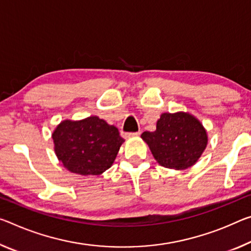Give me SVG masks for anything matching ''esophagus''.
<instances>
[{
  "label": "esophagus",
  "instance_id": "obj_1",
  "mask_svg": "<svg viewBox=\"0 0 251 251\" xmlns=\"http://www.w3.org/2000/svg\"><path fill=\"white\" fill-rule=\"evenodd\" d=\"M141 134V132H136V133H125L123 136H124V138H132V137H136L138 136V135Z\"/></svg>",
  "mask_w": 251,
  "mask_h": 251
}]
</instances>
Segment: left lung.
Segmentation results:
<instances>
[{
	"label": "left lung",
	"instance_id": "8db88e82",
	"mask_svg": "<svg viewBox=\"0 0 251 251\" xmlns=\"http://www.w3.org/2000/svg\"><path fill=\"white\" fill-rule=\"evenodd\" d=\"M141 137L158 164L176 171L196 164L208 144L204 126L196 116L185 111L163 113L156 123V129L144 132Z\"/></svg>",
	"mask_w": 251,
	"mask_h": 251
}]
</instances>
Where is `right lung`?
<instances>
[{
	"instance_id": "add662e5",
	"label": "right lung",
	"mask_w": 251,
	"mask_h": 251,
	"mask_svg": "<svg viewBox=\"0 0 251 251\" xmlns=\"http://www.w3.org/2000/svg\"><path fill=\"white\" fill-rule=\"evenodd\" d=\"M54 153L71 173L100 176L116 158L124 140L117 127L98 116L65 119L52 132Z\"/></svg>"
}]
</instances>
